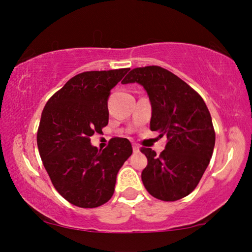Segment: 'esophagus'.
<instances>
[{"mask_svg":"<svg viewBox=\"0 0 252 252\" xmlns=\"http://www.w3.org/2000/svg\"><path fill=\"white\" fill-rule=\"evenodd\" d=\"M133 151H134V153H139V151H140L139 146H136V144H133Z\"/></svg>","mask_w":252,"mask_h":252,"instance_id":"34e87169","label":"esophagus"}]
</instances>
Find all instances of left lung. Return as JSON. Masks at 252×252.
<instances>
[{"label": "left lung", "mask_w": 252, "mask_h": 252, "mask_svg": "<svg viewBox=\"0 0 252 252\" xmlns=\"http://www.w3.org/2000/svg\"><path fill=\"white\" fill-rule=\"evenodd\" d=\"M122 82L143 86L153 109L150 129L167 137L160 155L141 148L148 159L141 174L144 187L160 201L186 197L198 185L215 148L208 106L190 86L160 66L133 68Z\"/></svg>", "instance_id": "1"}]
</instances>
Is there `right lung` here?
Listing matches in <instances>:
<instances>
[{
	"label": "right lung",
	"instance_id": "right-lung-1",
	"mask_svg": "<svg viewBox=\"0 0 252 252\" xmlns=\"http://www.w3.org/2000/svg\"><path fill=\"white\" fill-rule=\"evenodd\" d=\"M129 68L82 72L55 93L44 106L37 148L56 190L79 208H97L112 197L117 174L133 153L124 137L102 151L91 136L108 125L111 89Z\"/></svg>",
	"mask_w": 252,
	"mask_h": 252
}]
</instances>
